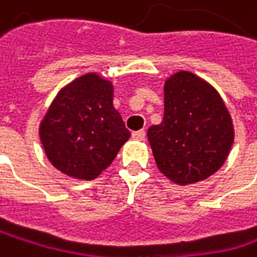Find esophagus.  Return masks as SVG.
Wrapping results in <instances>:
<instances>
[{
  "label": "esophagus",
  "instance_id": "1",
  "mask_svg": "<svg viewBox=\"0 0 257 257\" xmlns=\"http://www.w3.org/2000/svg\"><path fill=\"white\" fill-rule=\"evenodd\" d=\"M133 139H136V141H144V138H145V132L144 130H138V132H133Z\"/></svg>",
  "mask_w": 257,
  "mask_h": 257
}]
</instances>
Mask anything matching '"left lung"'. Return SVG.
<instances>
[{"instance_id": "8db88e82", "label": "left lung", "mask_w": 257, "mask_h": 257, "mask_svg": "<svg viewBox=\"0 0 257 257\" xmlns=\"http://www.w3.org/2000/svg\"><path fill=\"white\" fill-rule=\"evenodd\" d=\"M164 119L147 132L157 170L186 186L215 174L235 141L230 112L218 90L189 71L165 80Z\"/></svg>"}]
</instances>
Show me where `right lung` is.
I'll use <instances>...</instances> for the list:
<instances>
[{
	"instance_id": "add662e5",
	"label": "right lung",
	"mask_w": 257,
	"mask_h": 257,
	"mask_svg": "<svg viewBox=\"0 0 257 257\" xmlns=\"http://www.w3.org/2000/svg\"><path fill=\"white\" fill-rule=\"evenodd\" d=\"M47 159L77 180L97 179L128 141L130 132L113 107V83L87 72L63 86L39 125Z\"/></svg>"
}]
</instances>
